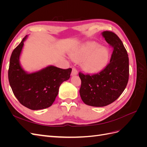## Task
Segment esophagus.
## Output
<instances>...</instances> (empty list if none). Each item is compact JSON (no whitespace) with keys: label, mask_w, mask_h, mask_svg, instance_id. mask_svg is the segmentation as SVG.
Instances as JSON below:
<instances>
[{"label":"esophagus","mask_w":147,"mask_h":147,"mask_svg":"<svg viewBox=\"0 0 147 147\" xmlns=\"http://www.w3.org/2000/svg\"><path fill=\"white\" fill-rule=\"evenodd\" d=\"M78 74V71L76 69L73 68L72 69V73H71V75L72 76H74V75H77Z\"/></svg>","instance_id":"34e87169"}]
</instances>
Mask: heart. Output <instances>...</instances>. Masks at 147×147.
Returning <instances> with one entry per match:
<instances>
[{"label":"heart","instance_id":"obj_1","mask_svg":"<svg viewBox=\"0 0 147 147\" xmlns=\"http://www.w3.org/2000/svg\"><path fill=\"white\" fill-rule=\"evenodd\" d=\"M74 61L82 63V69L89 74L100 72L107 65L110 59L109 49L96 42H86L71 52Z\"/></svg>","mask_w":147,"mask_h":147}]
</instances>
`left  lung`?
<instances>
[{
    "label": "left lung",
    "instance_id": "1",
    "mask_svg": "<svg viewBox=\"0 0 147 147\" xmlns=\"http://www.w3.org/2000/svg\"><path fill=\"white\" fill-rule=\"evenodd\" d=\"M102 35L113 48L110 63L99 74L79 73L81 98L84 104L92 107H104L116 100L125 90L129 79V57L123 42L110 31H104Z\"/></svg>",
    "mask_w": 147,
    "mask_h": 147
}]
</instances>
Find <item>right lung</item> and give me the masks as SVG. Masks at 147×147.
<instances>
[{"label": "right lung", "instance_id": "add662e5", "mask_svg": "<svg viewBox=\"0 0 147 147\" xmlns=\"http://www.w3.org/2000/svg\"><path fill=\"white\" fill-rule=\"evenodd\" d=\"M28 37H24L11 53L8 80L13 94L22 105L33 110L45 109L54 102L60 85L69 79L72 69L48 65L34 72L26 71L20 59Z\"/></svg>", "mask_w": 147, "mask_h": 147}]
</instances>
